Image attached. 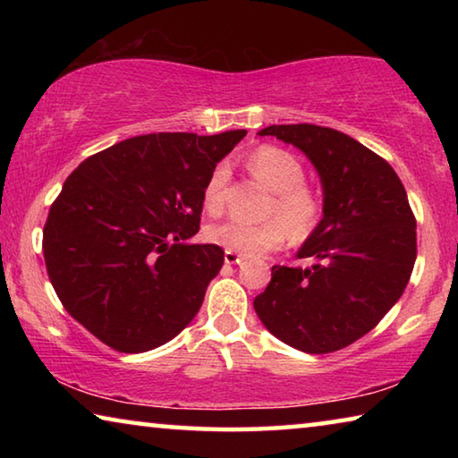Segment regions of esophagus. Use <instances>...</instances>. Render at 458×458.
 <instances>
[{
    "label": "esophagus",
    "mask_w": 458,
    "mask_h": 458,
    "mask_svg": "<svg viewBox=\"0 0 458 458\" xmlns=\"http://www.w3.org/2000/svg\"><path fill=\"white\" fill-rule=\"evenodd\" d=\"M224 260H226V265H238V262H242V254L226 250L224 252Z\"/></svg>",
    "instance_id": "34e87169"
}]
</instances>
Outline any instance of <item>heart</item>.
Here are the masks:
<instances>
[{
    "label": "heart",
    "mask_w": 458,
    "mask_h": 458,
    "mask_svg": "<svg viewBox=\"0 0 458 458\" xmlns=\"http://www.w3.org/2000/svg\"><path fill=\"white\" fill-rule=\"evenodd\" d=\"M246 165L275 191L267 210L273 218L262 222L228 218L208 230V238L232 252L259 254L281 246L286 232L294 242L311 236L323 218V199L305 183L307 169L297 155L276 145H260L248 155ZM228 175L226 164L216 165L204 185V206L214 216L224 210Z\"/></svg>",
    "instance_id": "obj_1"
}]
</instances>
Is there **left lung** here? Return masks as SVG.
Listing matches in <instances>:
<instances>
[{
  "mask_svg": "<svg viewBox=\"0 0 458 458\" xmlns=\"http://www.w3.org/2000/svg\"><path fill=\"white\" fill-rule=\"evenodd\" d=\"M299 147L321 175L323 220L254 299L265 327L294 350L352 345L402 297L416 262V218L392 165L341 131L297 123L259 131Z\"/></svg>",
  "mask_w": 458,
  "mask_h": 458,
  "instance_id": "8db88e82",
  "label": "left lung"
}]
</instances>
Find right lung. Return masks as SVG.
<instances>
[{
  "instance_id": "obj_1",
  "label": "right lung",
  "mask_w": 458,
  "mask_h": 458,
  "mask_svg": "<svg viewBox=\"0 0 458 458\" xmlns=\"http://www.w3.org/2000/svg\"><path fill=\"white\" fill-rule=\"evenodd\" d=\"M244 129L151 133L90 155L68 175L42 250L60 303L121 353L155 350L196 317L224 265L199 230L204 185Z\"/></svg>"
}]
</instances>
